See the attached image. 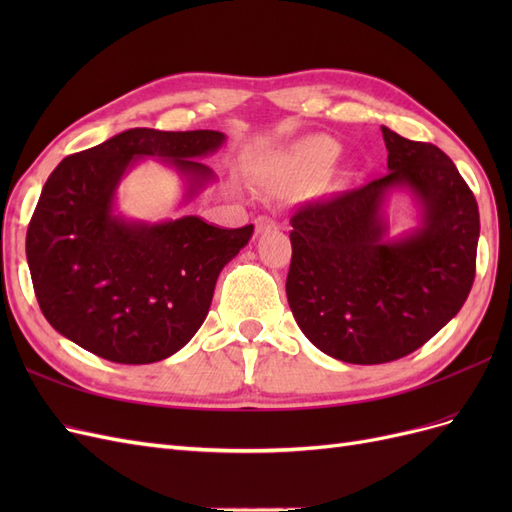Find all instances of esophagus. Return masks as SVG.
Segmentation results:
<instances>
[{"label":"esophagus","instance_id":"34e87169","mask_svg":"<svg viewBox=\"0 0 512 512\" xmlns=\"http://www.w3.org/2000/svg\"><path fill=\"white\" fill-rule=\"evenodd\" d=\"M271 228H275V222L271 218H267V215H260V218L256 220V232H258V235H260V232H265V230H271Z\"/></svg>","mask_w":512,"mask_h":512}]
</instances>
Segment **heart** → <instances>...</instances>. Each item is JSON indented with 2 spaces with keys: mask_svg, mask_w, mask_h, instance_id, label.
<instances>
[{
  "mask_svg": "<svg viewBox=\"0 0 512 512\" xmlns=\"http://www.w3.org/2000/svg\"><path fill=\"white\" fill-rule=\"evenodd\" d=\"M339 147L331 138H307L284 156L275 158L262 173V183L271 190H282L284 185L301 175L327 168L337 158Z\"/></svg>",
  "mask_w": 512,
  "mask_h": 512,
  "instance_id": "obj_1",
  "label": "heart"
}]
</instances>
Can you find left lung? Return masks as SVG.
<instances>
[{"label":"left lung","instance_id":"obj_1","mask_svg":"<svg viewBox=\"0 0 512 512\" xmlns=\"http://www.w3.org/2000/svg\"><path fill=\"white\" fill-rule=\"evenodd\" d=\"M389 173L292 215L286 297L303 335L354 365L421 348L466 303L476 271L478 205L453 160L382 126ZM411 196L417 224L390 235L388 203Z\"/></svg>","mask_w":512,"mask_h":512}]
</instances>
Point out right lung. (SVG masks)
Returning a JSON list of instances; mask_svg holds the SVG:
<instances>
[{
	"label": "right lung",
	"instance_id": "obj_1",
	"mask_svg": "<svg viewBox=\"0 0 512 512\" xmlns=\"http://www.w3.org/2000/svg\"><path fill=\"white\" fill-rule=\"evenodd\" d=\"M226 143L215 130L132 128L61 160L27 228V265L51 327L106 361L147 365L181 350L205 322L215 282L254 226L198 215L162 222L117 209L121 181L158 158L183 181L181 205L215 183L200 162Z\"/></svg>",
	"mask_w": 512,
	"mask_h": 512
}]
</instances>
